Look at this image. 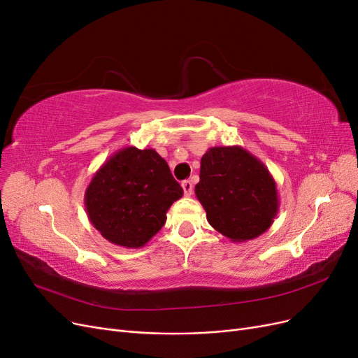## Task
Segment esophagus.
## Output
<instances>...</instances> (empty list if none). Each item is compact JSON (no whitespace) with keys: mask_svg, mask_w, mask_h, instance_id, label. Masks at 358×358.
<instances>
[{"mask_svg":"<svg viewBox=\"0 0 358 358\" xmlns=\"http://www.w3.org/2000/svg\"><path fill=\"white\" fill-rule=\"evenodd\" d=\"M182 188H183V192H185V196L189 197L192 196V191H194V185L191 180H183L182 182Z\"/></svg>","mask_w":358,"mask_h":358,"instance_id":"esophagus-1","label":"esophagus"}]
</instances>
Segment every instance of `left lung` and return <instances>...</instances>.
Here are the masks:
<instances>
[{"label":"left lung","mask_w":358,"mask_h":358,"mask_svg":"<svg viewBox=\"0 0 358 358\" xmlns=\"http://www.w3.org/2000/svg\"><path fill=\"white\" fill-rule=\"evenodd\" d=\"M196 196L209 224L231 242L262 236L279 210L273 176L242 146L208 149L201 157Z\"/></svg>","instance_id":"8db88e82"}]
</instances>
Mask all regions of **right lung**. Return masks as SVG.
<instances>
[{
    "instance_id": "add662e5",
    "label": "right lung",
    "mask_w": 358,
    "mask_h": 358,
    "mask_svg": "<svg viewBox=\"0 0 358 358\" xmlns=\"http://www.w3.org/2000/svg\"><path fill=\"white\" fill-rule=\"evenodd\" d=\"M182 196L155 149L128 146L95 171L85 191V208L106 241L137 249L162 229L170 206Z\"/></svg>"
}]
</instances>
